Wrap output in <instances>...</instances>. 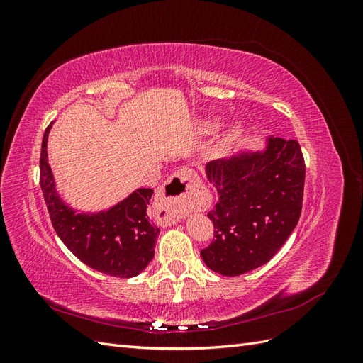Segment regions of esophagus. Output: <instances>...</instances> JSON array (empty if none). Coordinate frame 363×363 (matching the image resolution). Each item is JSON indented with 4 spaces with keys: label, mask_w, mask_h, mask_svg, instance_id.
<instances>
[{
    "label": "esophagus",
    "mask_w": 363,
    "mask_h": 363,
    "mask_svg": "<svg viewBox=\"0 0 363 363\" xmlns=\"http://www.w3.org/2000/svg\"><path fill=\"white\" fill-rule=\"evenodd\" d=\"M200 177L191 168H180L164 182L155 203L156 219L160 225H174L186 216L191 208L199 204L196 189Z\"/></svg>",
    "instance_id": "obj_1"
}]
</instances>
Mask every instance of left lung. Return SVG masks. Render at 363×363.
<instances>
[{
  "label": "left lung",
  "mask_w": 363,
  "mask_h": 363,
  "mask_svg": "<svg viewBox=\"0 0 363 363\" xmlns=\"http://www.w3.org/2000/svg\"><path fill=\"white\" fill-rule=\"evenodd\" d=\"M218 203L207 216L215 239L201 250L221 276L256 269L286 242L303 207L306 164L296 140L268 138L263 151H242L206 164Z\"/></svg>",
  "instance_id": "8db88e82"
}]
</instances>
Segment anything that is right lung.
<instances>
[{"label": "right lung", "mask_w": 363, "mask_h": 363, "mask_svg": "<svg viewBox=\"0 0 363 363\" xmlns=\"http://www.w3.org/2000/svg\"><path fill=\"white\" fill-rule=\"evenodd\" d=\"M51 125L52 123L42 139L40 189L54 230L74 256L92 269L121 279L138 276L155 257L160 232L147 215L152 189H136L108 211L75 212L57 194L48 163L47 142Z\"/></svg>", "instance_id": "1"}]
</instances>
